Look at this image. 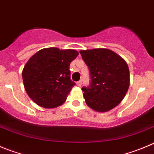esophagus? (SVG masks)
I'll list each match as a JSON object with an SVG mask.
<instances>
[{"label": "esophagus", "instance_id": "34e87169", "mask_svg": "<svg viewBox=\"0 0 154 154\" xmlns=\"http://www.w3.org/2000/svg\"><path fill=\"white\" fill-rule=\"evenodd\" d=\"M76 85H78L79 87H80V86L82 85V81H79L78 82L76 83Z\"/></svg>", "mask_w": 154, "mask_h": 154}]
</instances>
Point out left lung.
<instances>
[{
  "label": "left lung",
  "mask_w": 154,
  "mask_h": 154,
  "mask_svg": "<svg viewBox=\"0 0 154 154\" xmlns=\"http://www.w3.org/2000/svg\"><path fill=\"white\" fill-rule=\"evenodd\" d=\"M79 53L90 70V86L82 88L87 105L99 112L113 109L123 100L129 88L127 63L106 48L82 50Z\"/></svg>",
  "instance_id": "obj_1"
}]
</instances>
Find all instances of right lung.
<instances>
[{"mask_svg": "<svg viewBox=\"0 0 154 154\" xmlns=\"http://www.w3.org/2000/svg\"><path fill=\"white\" fill-rule=\"evenodd\" d=\"M79 55L72 49L48 48L28 60L23 69L25 89L38 106L56 108L66 100L75 83L70 79V63Z\"/></svg>", "mask_w": 154, "mask_h": 154, "instance_id": "add662e5", "label": "right lung"}]
</instances>
